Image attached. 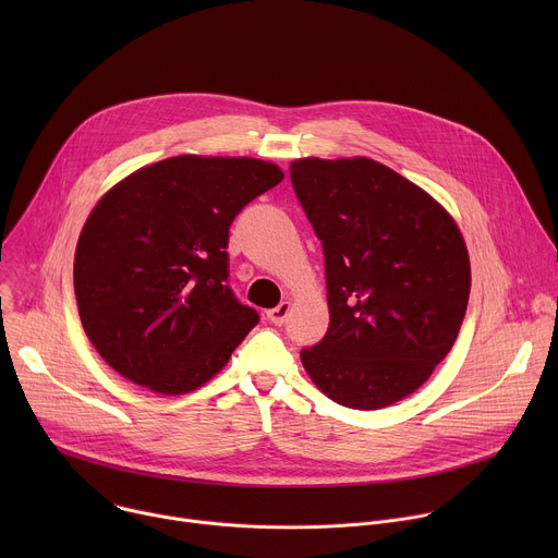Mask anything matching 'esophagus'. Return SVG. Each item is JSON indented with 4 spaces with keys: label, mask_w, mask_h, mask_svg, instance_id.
Masks as SVG:
<instances>
[{
    "label": "esophagus",
    "mask_w": 558,
    "mask_h": 558,
    "mask_svg": "<svg viewBox=\"0 0 558 558\" xmlns=\"http://www.w3.org/2000/svg\"><path fill=\"white\" fill-rule=\"evenodd\" d=\"M291 313V302H280L278 306H274V308H269L267 311V317H269V320L276 325V327H282L284 323H287V315Z\"/></svg>",
    "instance_id": "esophagus-1"
}]
</instances>
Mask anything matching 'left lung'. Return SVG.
<instances>
[{
  "mask_svg": "<svg viewBox=\"0 0 558 558\" xmlns=\"http://www.w3.org/2000/svg\"><path fill=\"white\" fill-rule=\"evenodd\" d=\"M293 192L325 252L329 329L300 360L329 400L375 411L417 390L452 349L470 260L450 214L371 158H300Z\"/></svg>",
  "mask_w": 558,
  "mask_h": 558,
  "instance_id": "obj_1",
  "label": "left lung"
}]
</instances>
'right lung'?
<instances>
[{
    "label": "right lung",
    "mask_w": 558,
    "mask_h": 558,
    "mask_svg": "<svg viewBox=\"0 0 558 558\" xmlns=\"http://www.w3.org/2000/svg\"><path fill=\"white\" fill-rule=\"evenodd\" d=\"M258 158L172 156L114 185L74 254L86 336L123 377L183 395L211 379L258 325L229 287V227L282 181Z\"/></svg>",
    "instance_id": "obj_1"
}]
</instances>
